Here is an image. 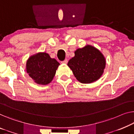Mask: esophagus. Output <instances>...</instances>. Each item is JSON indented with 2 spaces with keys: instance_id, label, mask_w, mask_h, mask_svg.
Returning a JSON list of instances; mask_svg holds the SVG:
<instances>
[{
  "instance_id": "esophagus-1",
  "label": "esophagus",
  "mask_w": 134,
  "mask_h": 134,
  "mask_svg": "<svg viewBox=\"0 0 134 134\" xmlns=\"http://www.w3.org/2000/svg\"><path fill=\"white\" fill-rule=\"evenodd\" d=\"M67 63H68L67 59H65L64 61H61V63H62V64H67Z\"/></svg>"
}]
</instances>
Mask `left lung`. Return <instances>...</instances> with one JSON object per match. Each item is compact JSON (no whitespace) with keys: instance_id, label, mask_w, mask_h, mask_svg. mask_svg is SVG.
<instances>
[{"instance_id":"obj_1","label":"left lung","mask_w":134,"mask_h":134,"mask_svg":"<svg viewBox=\"0 0 134 134\" xmlns=\"http://www.w3.org/2000/svg\"><path fill=\"white\" fill-rule=\"evenodd\" d=\"M67 65L77 81L82 83H90L102 75L106 60L98 49L87 45L75 52V57L70 59Z\"/></svg>"}]
</instances>
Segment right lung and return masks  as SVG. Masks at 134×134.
Listing matches in <instances>:
<instances>
[{
  "instance_id": "obj_1",
  "label": "right lung",
  "mask_w": 134,
  "mask_h": 134,
  "mask_svg": "<svg viewBox=\"0 0 134 134\" xmlns=\"http://www.w3.org/2000/svg\"><path fill=\"white\" fill-rule=\"evenodd\" d=\"M59 63L46 52H40L29 58L26 70L35 83L47 85L52 81Z\"/></svg>"
}]
</instances>
